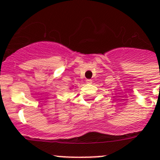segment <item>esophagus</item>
Masks as SVG:
<instances>
[{"label": "esophagus", "instance_id": "34e87169", "mask_svg": "<svg viewBox=\"0 0 160 160\" xmlns=\"http://www.w3.org/2000/svg\"><path fill=\"white\" fill-rule=\"evenodd\" d=\"M86 83H92V80H90V79H88V80H86Z\"/></svg>", "mask_w": 160, "mask_h": 160}]
</instances>
